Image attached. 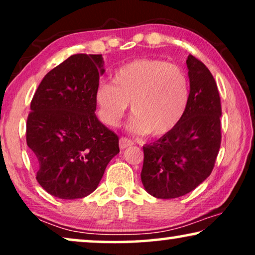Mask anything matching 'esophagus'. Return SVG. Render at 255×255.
<instances>
[{
	"label": "esophagus",
	"mask_w": 255,
	"mask_h": 255,
	"mask_svg": "<svg viewBox=\"0 0 255 255\" xmlns=\"http://www.w3.org/2000/svg\"><path fill=\"white\" fill-rule=\"evenodd\" d=\"M133 145V141L131 140V139H128L127 137H121L120 138V148L121 149H124L128 147V146H132Z\"/></svg>",
	"instance_id": "34e87169"
}]
</instances>
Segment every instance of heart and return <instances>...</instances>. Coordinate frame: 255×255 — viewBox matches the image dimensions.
Wrapping results in <instances>:
<instances>
[{
  "instance_id": "heart-1",
  "label": "heart",
  "mask_w": 255,
  "mask_h": 255,
  "mask_svg": "<svg viewBox=\"0 0 255 255\" xmlns=\"http://www.w3.org/2000/svg\"><path fill=\"white\" fill-rule=\"evenodd\" d=\"M189 95L183 68L162 59L141 58L117 68L113 83H100L95 103L100 120L109 127L118 125L131 103V130L161 137L182 120Z\"/></svg>"
}]
</instances>
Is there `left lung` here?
I'll return each mask as SVG.
<instances>
[{"label": "left lung", "instance_id": "obj_1", "mask_svg": "<svg viewBox=\"0 0 255 255\" xmlns=\"http://www.w3.org/2000/svg\"><path fill=\"white\" fill-rule=\"evenodd\" d=\"M190 95L186 114L169 133L145 145L141 182L156 198H176L210 175L222 141V104L214 76L189 55Z\"/></svg>", "mask_w": 255, "mask_h": 255}]
</instances>
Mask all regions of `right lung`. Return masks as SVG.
I'll return each mask as SVG.
<instances>
[{
  "mask_svg": "<svg viewBox=\"0 0 255 255\" xmlns=\"http://www.w3.org/2000/svg\"><path fill=\"white\" fill-rule=\"evenodd\" d=\"M102 67V54H73L44 76L31 101L26 144L37 181L62 200L92 194L120 153L118 135L95 115Z\"/></svg>",
  "mask_w": 255,
  "mask_h": 255,
  "instance_id": "obj_1",
  "label": "right lung"
}]
</instances>
